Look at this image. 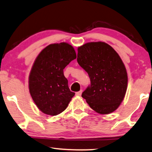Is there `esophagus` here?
Listing matches in <instances>:
<instances>
[{
    "mask_svg": "<svg viewBox=\"0 0 152 152\" xmlns=\"http://www.w3.org/2000/svg\"><path fill=\"white\" fill-rule=\"evenodd\" d=\"M82 92H83V91L80 90L79 92H76V96H80V95H81V94H82Z\"/></svg>",
    "mask_w": 152,
    "mask_h": 152,
    "instance_id": "1",
    "label": "esophagus"
}]
</instances>
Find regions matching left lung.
Masks as SVG:
<instances>
[{
	"instance_id": "8db88e82",
	"label": "left lung",
	"mask_w": 152,
	"mask_h": 152,
	"mask_svg": "<svg viewBox=\"0 0 152 152\" xmlns=\"http://www.w3.org/2000/svg\"><path fill=\"white\" fill-rule=\"evenodd\" d=\"M77 62L90 78L83 98L99 114L114 112L124 99L128 83L126 67L118 53L105 42H89L78 48Z\"/></svg>"
}]
</instances>
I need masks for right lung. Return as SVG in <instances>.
<instances>
[{
	"instance_id": "obj_1",
	"label": "right lung",
	"mask_w": 152,
	"mask_h": 152,
	"mask_svg": "<svg viewBox=\"0 0 152 152\" xmlns=\"http://www.w3.org/2000/svg\"><path fill=\"white\" fill-rule=\"evenodd\" d=\"M76 58L73 46L66 42L52 44L36 58L30 72V94L42 113L57 115L65 110L75 93L71 92L63 69Z\"/></svg>"
}]
</instances>
